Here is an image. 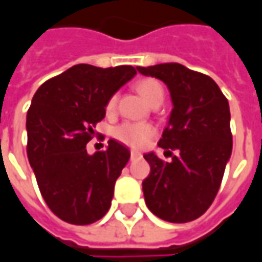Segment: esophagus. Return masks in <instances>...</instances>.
I'll list each match as a JSON object with an SVG mask.
<instances>
[{
  "mask_svg": "<svg viewBox=\"0 0 262 262\" xmlns=\"http://www.w3.org/2000/svg\"><path fill=\"white\" fill-rule=\"evenodd\" d=\"M141 157H142V155H141L138 151H131V159H138V158Z\"/></svg>",
  "mask_w": 262,
  "mask_h": 262,
  "instance_id": "obj_1",
  "label": "esophagus"
}]
</instances>
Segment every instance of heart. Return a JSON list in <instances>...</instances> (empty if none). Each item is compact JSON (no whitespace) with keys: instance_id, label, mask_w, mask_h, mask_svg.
<instances>
[{"instance_id":"obj_1","label":"heart","mask_w":262,"mask_h":262,"mask_svg":"<svg viewBox=\"0 0 262 262\" xmlns=\"http://www.w3.org/2000/svg\"><path fill=\"white\" fill-rule=\"evenodd\" d=\"M137 90L141 94V97L146 103L154 104L159 100H164V89L161 83L155 79H142L137 83ZM117 96H111L107 101V111H113L116 108ZM155 135V129L148 124H140V122H124L114 129V137L117 140L133 148H142L148 141Z\"/></svg>"}]
</instances>
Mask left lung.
Returning a JSON list of instances; mask_svg holds the SVG:
<instances>
[{"instance_id": "1", "label": "left lung", "mask_w": 262, "mask_h": 262, "mask_svg": "<svg viewBox=\"0 0 262 262\" xmlns=\"http://www.w3.org/2000/svg\"><path fill=\"white\" fill-rule=\"evenodd\" d=\"M137 69L164 81L173 103L158 142L172 161L164 162L152 152L144 155L151 166L142 182L145 203L165 222L196 220L216 198L231 155L229 101L211 77L179 63Z\"/></svg>"}]
</instances>
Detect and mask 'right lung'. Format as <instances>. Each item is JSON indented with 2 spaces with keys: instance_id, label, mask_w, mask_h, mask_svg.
I'll use <instances>...</instances> for the list:
<instances>
[{
  "instance_id": "obj_1",
  "label": "right lung",
  "mask_w": 262,
  "mask_h": 262,
  "mask_svg": "<svg viewBox=\"0 0 262 262\" xmlns=\"http://www.w3.org/2000/svg\"><path fill=\"white\" fill-rule=\"evenodd\" d=\"M135 75L128 64L103 69L81 63L46 80L33 96L27 116L28 159L46 205L66 223L92 224L110 209L129 151L108 140L107 149L89 155L86 144L104 118L108 98Z\"/></svg>"
}]
</instances>
